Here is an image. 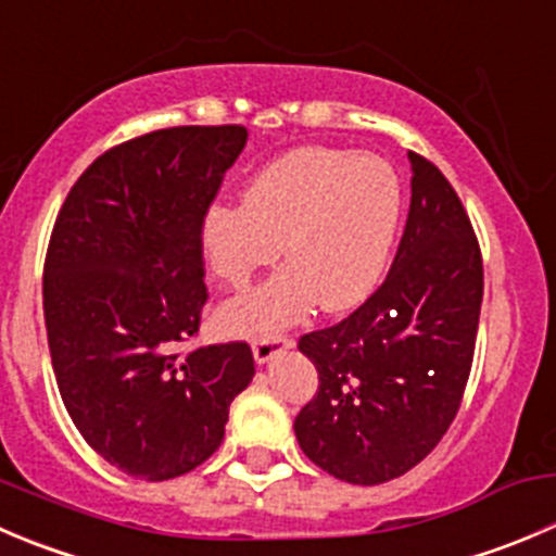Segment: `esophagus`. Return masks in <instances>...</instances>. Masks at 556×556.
<instances>
[{
  "mask_svg": "<svg viewBox=\"0 0 556 556\" xmlns=\"http://www.w3.org/2000/svg\"><path fill=\"white\" fill-rule=\"evenodd\" d=\"M288 348H293V339L288 337H271L261 339V342L252 344V355H255V364H268L271 358H277L279 353H285Z\"/></svg>",
  "mask_w": 556,
  "mask_h": 556,
  "instance_id": "1",
  "label": "esophagus"
}]
</instances>
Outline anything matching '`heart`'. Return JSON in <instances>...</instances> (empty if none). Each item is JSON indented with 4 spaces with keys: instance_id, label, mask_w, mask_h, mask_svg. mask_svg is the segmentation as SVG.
<instances>
[{
    "instance_id": "1",
    "label": "heart",
    "mask_w": 556,
    "mask_h": 556,
    "mask_svg": "<svg viewBox=\"0 0 556 556\" xmlns=\"http://www.w3.org/2000/svg\"><path fill=\"white\" fill-rule=\"evenodd\" d=\"M402 217V181L380 157L348 149L301 147L257 170L241 206H212L201 247L230 288L279 255L288 268L228 301L225 333L271 339L312 304L323 312L358 306L380 282Z\"/></svg>"
}]
</instances>
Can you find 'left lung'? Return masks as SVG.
Masks as SVG:
<instances>
[{
    "label": "left lung",
    "instance_id": "1",
    "mask_svg": "<svg viewBox=\"0 0 556 556\" xmlns=\"http://www.w3.org/2000/svg\"><path fill=\"white\" fill-rule=\"evenodd\" d=\"M409 214L386 282L342 323L301 337L317 393L295 440L320 470L375 486L432 454L472 366L483 263L454 187L407 152Z\"/></svg>",
    "mask_w": 556,
    "mask_h": 556
}]
</instances>
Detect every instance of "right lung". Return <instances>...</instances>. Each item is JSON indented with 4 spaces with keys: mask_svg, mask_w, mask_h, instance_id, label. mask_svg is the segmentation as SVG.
Masks as SVG:
<instances>
[{
    "mask_svg": "<svg viewBox=\"0 0 556 556\" xmlns=\"http://www.w3.org/2000/svg\"><path fill=\"white\" fill-rule=\"evenodd\" d=\"M244 143L239 124L132 138L84 170L53 225V375L80 438L124 476L168 481L203 465L255 375L244 342L176 353L206 304L203 217Z\"/></svg>",
    "mask_w": 556,
    "mask_h": 556,
    "instance_id": "right-lung-1",
    "label": "right lung"
}]
</instances>
